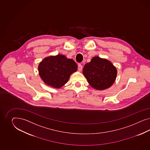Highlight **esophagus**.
<instances>
[{"mask_svg": "<svg viewBox=\"0 0 150 150\" xmlns=\"http://www.w3.org/2000/svg\"><path fill=\"white\" fill-rule=\"evenodd\" d=\"M82 66L81 64H78V70H79V71H81L82 70Z\"/></svg>", "mask_w": 150, "mask_h": 150, "instance_id": "esophagus-1", "label": "esophagus"}]
</instances>
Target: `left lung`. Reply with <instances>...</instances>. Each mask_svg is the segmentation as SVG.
<instances>
[{
  "label": "left lung",
  "instance_id": "1",
  "mask_svg": "<svg viewBox=\"0 0 150 150\" xmlns=\"http://www.w3.org/2000/svg\"><path fill=\"white\" fill-rule=\"evenodd\" d=\"M117 73V69L111 62L98 57H93L83 69V74L89 84L98 90L111 86L115 81Z\"/></svg>",
  "mask_w": 150,
  "mask_h": 150
}]
</instances>
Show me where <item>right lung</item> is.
Returning a JSON list of instances; mask_svg holds the SVG:
<instances>
[{"label": "right lung", "instance_id": "1", "mask_svg": "<svg viewBox=\"0 0 150 150\" xmlns=\"http://www.w3.org/2000/svg\"><path fill=\"white\" fill-rule=\"evenodd\" d=\"M77 69V64L73 59L58 54L43 59L39 64L38 71L45 83L59 88L68 82L71 74Z\"/></svg>", "mask_w": 150, "mask_h": 150}]
</instances>
